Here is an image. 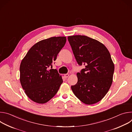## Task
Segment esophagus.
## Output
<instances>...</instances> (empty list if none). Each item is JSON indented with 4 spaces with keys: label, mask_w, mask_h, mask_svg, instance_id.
Here are the masks:
<instances>
[{
    "label": "esophagus",
    "mask_w": 132,
    "mask_h": 132,
    "mask_svg": "<svg viewBox=\"0 0 132 132\" xmlns=\"http://www.w3.org/2000/svg\"><path fill=\"white\" fill-rule=\"evenodd\" d=\"M68 76H69V74H68V73H67V74H65V75H64V77H65V78H68Z\"/></svg>",
    "instance_id": "obj_1"
}]
</instances>
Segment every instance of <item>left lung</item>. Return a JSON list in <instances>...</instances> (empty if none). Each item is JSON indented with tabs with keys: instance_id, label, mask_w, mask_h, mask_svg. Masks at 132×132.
I'll list each match as a JSON object with an SVG mask.
<instances>
[{
	"instance_id": "1",
	"label": "left lung",
	"mask_w": 132,
	"mask_h": 132,
	"mask_svg": "<svg viewBox=\"0 0 132 132\" xmlns=\"http://www.w3.org/2000/svg\"><path fill=\"white\" fill-rule=\"evenodd\" d=\"M78 65L85 66L78 72L77 84L71 86L74 95L86 104H93L105 96L113 81L114 65L107 48L85 35L68 37Z\"/></svg>"
}]
</instances>
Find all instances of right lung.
<instances>
[{
	"mask_svg": "<svg viewBox=\"0 0 132 132\" xmlns=\"http://www.w3.org/2000/svg\"><path fill=\"white\" fill-rule=\"evenodd\" d=\"M66 42L65 36L52 37L35 44L20 66V81L27 96L43 104L57 92L63 81L57 69H48Z\"/></svg>",
	"mask_w": 132,
	"mask_h": 132,
	"instance_id": "right-lung-1",
	"label": "right lung"
}]
</instances>
